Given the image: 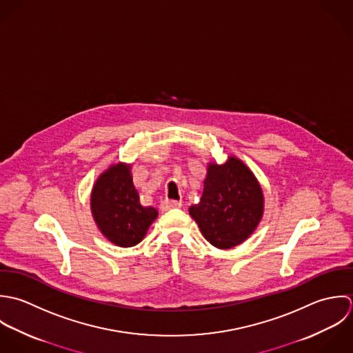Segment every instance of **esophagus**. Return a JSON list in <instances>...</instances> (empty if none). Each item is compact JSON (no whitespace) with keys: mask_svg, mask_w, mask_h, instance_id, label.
<instances>
[{"mask_svg":"<svg viewBox=\"0 0 353 353\" xmlns=\"http://www.w3.org/2000/svg\"><path fill=\"white\" fill-rule=\"evenodd\" d=\"M181 206H183V203L179 202V201L163 199V201L161 202V205H159V209H161L162 212H168V210H170V209H179V208H181Z\"/></svg>","mask_w":353,"mask_h":353,"instance_id":"1","label":"esophagus"}]
</instances>
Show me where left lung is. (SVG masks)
Returning a JSON list of instances; mask_svg holds the SVG:
<instances>
[{
    "mask_svg": "<svg viewBox=\"0 0 353 353\" xmlns=\"http://www.w3.org/2000/svg\"><path fill=\"white\" fill-rule=\"evenodd\" d=\"M203 237L216 248L229 250L245 241L263 215V192L236 157L222 165L209 163L201 202L190 208Z\"/></svg>",
    "mask_w": 353,
    "mask_h": 353,
    "instance_id": "obj_1",
    "label": "left lung"
}]
</instances>
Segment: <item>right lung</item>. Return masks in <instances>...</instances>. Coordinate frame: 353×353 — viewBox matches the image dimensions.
I'll return each mask as SVG.
<instances>
[{
	"mask_svg": "<svg viewBox=\"0 0 353 353\" xmlns=\"http://www.w3.org/2000/svg\"><path fill=\"white\" fill-rule=\"evenodd\" d=\"M91 212L102 234L119 247L141 243L158 216L154 208H144L134 185L131 165L116 163L95 181L91 192Z\"/></svg>",
	"mask_w": 353,
	"mask_h": 353,
	"instance_id": "right-lung-1",
	"label": "right lung"
}]
</instances>
